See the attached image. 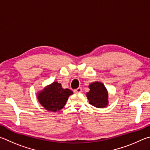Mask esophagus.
Returning <instances> with one entry per match:
<instances>
[{
	"label": "esophagus",
	"instance_id": "esophagus-1",
	"mask_svg": "<svg viewBox=\"0 0 150 150\" xmlns=\"http://www.w3.org/2000/svg\"><path fill=\"white\" fill-rule=\"evenodd\" d=\"M82 88H78L76 89V90H75L74 91V93H78L82 92Z\"/></svg>",
	"mask_w": 150,
	"mask_h": 150
}]
</instances>
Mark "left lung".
I'll use <instances>...</instances> for the list:
<instances>
[{"mask_svg": "<svg viewBox=\"0 0 150 150\" xmlns=\"http://www.w3.org/2000/svg\"><path fill=\"white\" fill-rule=\"evenodd\" d=\"M90 91L86 93L89 103L97 108H104L109 104V93L103 83L94 82L89 85Z\"/></svg>", "mask_w": 150, "mask_h": 150, "instance_id": "obj_1", "label": "left lung"}]
</instances>
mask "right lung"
Here are the masks:
<instances>
[{
	"label": "right lung",
	"instance_id": "1",
	"mask_svg": "<svg viewBox=\"0 0 150 150\" xmlns=\"http://www.w3.org/2000/svg\"><path fill=\"white\" fill-rule=\"evenodd\" d=\"M37 94L39 103L45 109L49 111L56 112L64 107L73 91L68 88H63L61 83L53 82Z\"/></svg>",
	"mask_w": 150,
	"mask_h": 150
}]
</instances>
